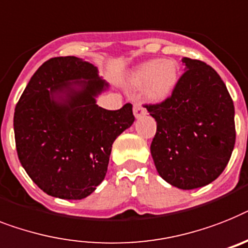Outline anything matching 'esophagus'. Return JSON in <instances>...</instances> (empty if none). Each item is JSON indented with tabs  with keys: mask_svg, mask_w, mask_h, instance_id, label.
I'll return each mask as SVG.
<instances>
[{
	"mask_svg": "<svg viewBox=\"0 0 248 248\" xmlns=\"http://www.w3.org/2000/svg\"><path fill=\"white\" fill-rule=\"evenodd\" d=\"M133 112H134L136 118H140V116L146 114V109L143 108V105L140 102H136L134 106H133Z\"/></svg>",
	"mask_w": 248,
	"mask_h": 248,
	"instance_id": "obj_1",
	"label": "esophagus"
}]
</instances>
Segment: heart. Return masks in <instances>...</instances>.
Listing matches in <instances>:
<instances>
[{
	"instance_id": "b5f03b06",
	"label": "heart",
	"mask_w": 248,
	"mask_h": 248,
	"mask_svg": "<svg viewBox=\"0 0 248 248\" xmlns=\"http://www.w3.org/2000/svg\"><path fill=\"white\" fill-rule=\"evenodd\" d=\"M179 78V67L171 59H155L139 64L129 77V83L134 89H143L147 99L161 101L175 89Z\"/></svg>"
}]
</instances>
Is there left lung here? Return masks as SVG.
<instances>
[{
  "mask_svg": "<svg viewBox=\"0 0 248 248\" xmlns=\"http://www.w3.org/2000/svg\"><path fill=\"white\" fill-rule=\"evenodd\" d=\"M185 72L171 96L146 105L157 122L151 144L159 176L183 190L202 187L228 165L236 142L234 106L219 75L206 63L183 58Z\"/></svg>",
  "mask_w": 248,
  "mask_h": 248,
  "instance_id": "left-lung-1",
  "label": "left lung"
}]
</instances>
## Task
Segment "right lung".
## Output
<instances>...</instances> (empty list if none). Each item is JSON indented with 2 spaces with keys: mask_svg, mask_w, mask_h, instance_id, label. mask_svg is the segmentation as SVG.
<instances>
[{
  "mask_svg": "<svg viewBox=\"0 0 248 248\" xmlns=\"http://www.w3.org/2000/svg\"><path fill=\"white\" fill-rule=\"evenodd\" d=\"M108 83L77 57H55L38 68L15 108L17 156L48 195L79 200L105 179L111 147L134 122L132 104L96 105Z\"/></svg>",
  "mask_w": 248,
  "mask_h": 248,
  "instance_id": "obj_1",
  "label": "right lung"
}]
</instances>
